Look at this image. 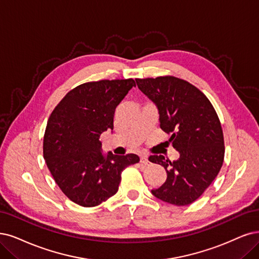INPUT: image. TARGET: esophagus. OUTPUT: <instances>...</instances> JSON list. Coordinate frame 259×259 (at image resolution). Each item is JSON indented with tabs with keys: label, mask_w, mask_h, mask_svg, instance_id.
I'll return each instance as SVG.
<instances>
[{
	"label": "esophagus",
	"mask_w": 259,
	"mask_h": 259,
	"mask_svg": "<svg viewBox=\"0 0 259 259\" xmlns=\"http://www.w3.org/2000/svg\"><path fill=\"white\" fill-rule=\"evenodd\" d=\"M140 162L142 164H148L149 163V161H148V157L147 156H141V160H140Z\"/></svg>",
	"instance_id": "obj_1"
}]
</instances>
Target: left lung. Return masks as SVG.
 <instances>
[{
    "instance_id": "1",
    "label": "left lung",
    "mask_w": 259,
    "mask_h": 259,
    "mask_svg": "<svg viewBox=\"0 0 259 259\" xmlns=\"http://www.w3.org/2000/svg\"><path fill=\"white\" fill-rule=\"evenodd\" d=\"M136 81L140 91L156 104L160 127L171 133L168 142L179 152L173 162L162 155L149 157L167 174L165 183L151 193L170 205H190L211 185L222 167L221 122L206 96L185 80L166 75Z\"/></svg>"
}]
</instances>
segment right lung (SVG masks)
Instances as JSON below:
<instances>
[{
    "mask_svg": "<svg viewBox=\"0 0 259 259\" xmlns=\"http://www.w3.org/2000/svg\"><path fill=\"white\" fill-rule=\"evenodd\" d=\"M133 86V79L81 84L50 115L44 158L55 183L73 203L98 206L117 192L121 171L140 161L133 154H103L99 141L101 133L113 130L115 109Z\"/></svg>",
    "mask_w": 259,
    "mask_h": 259,
    "instance_id": "1",
    "label": "right lung"
}]
</instances>
